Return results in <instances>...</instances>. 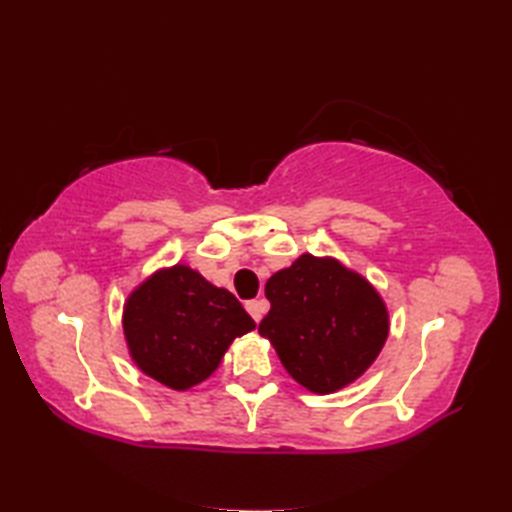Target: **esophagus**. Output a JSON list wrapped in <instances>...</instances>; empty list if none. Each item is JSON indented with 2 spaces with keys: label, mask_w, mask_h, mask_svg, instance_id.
Returning a JSON list of instances; mask_svg holds the SVG:
<instances>
[{
  "label": "esophagus",
  "mask_w": 512,
  "mask_h": 512,
  "mask_svg": "<svg viewBox=\"0 0 512 512\" xmlns=\"http://www.w3.org/2000/svg\"><path fill=\"white\" fill-rule=\"evenodd\" d=\"M246 310H248L250 317L255 319V323H259V321H262V317H264V312H266V301H264V299L248 301V303H246Z\"/></svg>",
  "instance_id": "obj_1"
}]
</instances>
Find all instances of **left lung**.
I'll return each mask as SVG.
<instances>
[{"mask_svg": "<svg viewBox=\"0 0 512 512\" xmlns=\"http://www.w3.org/2000/svg\"><path fill=\"white\" fill-rule=\"evenodd\" d=\"M270 312L259 334L281 365L314 394L354 383L376 361L389 334L383 299L332 257L301 255L266 281Z\"/></svg>", "mask_w": 512, "mask_h": 512, "instance_id": "obj_1", "label": "left lung"}]
</instances>
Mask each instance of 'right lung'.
Returning <instances> with one entry per match:
<instances>
[{
  "mask_svg": "<svg viewBox=\"0 0 512 512\" xmlns=\"http://www.w3.org/2000/svg\"><path fill=\"white\" fill-rule=\"evenodd\" d=\"M123 330L134 363L184 391L209 378L237 336L255 330L235 295L189 266L158 270L129 295Z\"/></svg>",
  "mask_w": 512,
  "mask_h": 512,
  "instance_id": "obj_1",
  "label": "right lung"
}]
</instances>
